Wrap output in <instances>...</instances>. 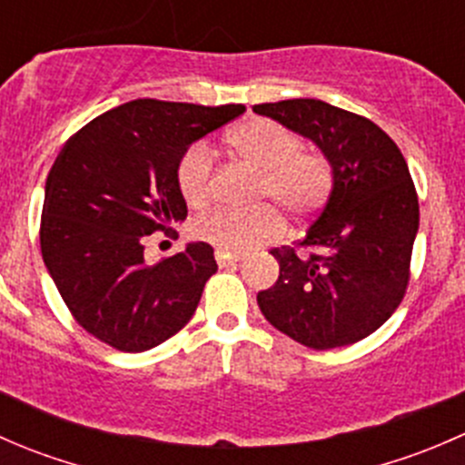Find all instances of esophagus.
<instances>
[{"label": "esophagus", "instance_id": "esophagus-1", "mask_svg": "<svg viewBox=\"0 0 465 465\" xmlns=\"http://www.w3.org/2000/svg\"><path fill=\"white\" fill-rule=\"evenodd\" d=\"M215 261H218L220 267H227V265H236V262H241L242 256L241 254H232V252L218 250V252H215Z\"/></svg>", "mask_w": 465, "mask_h": 465}]
</instances>
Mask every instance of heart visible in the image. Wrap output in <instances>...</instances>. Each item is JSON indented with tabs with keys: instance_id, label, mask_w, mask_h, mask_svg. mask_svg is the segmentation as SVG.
Masks as SVG:
<instances>
[{
	"instance_id": "obj_1",
	"label": "heart",
	"mask_w": 465,
	"mask_h": 465,
	"mask_svg": "<svg viewBox=\"0 0 465 465\" xmlns=\"http://www.w3.org/2000/svg\"><path fill=\"white\" fill-rule=\"evenodd\" d=\"M229 153L242 163L259 171L254 186V203L259 206L247 213L211 211L193 224L200 241L232 254H245L262 242L279 238L283 223L281 213L303 220L320 211L332 189V171L328 159L317 150L302 148V137L279 121L254 116L233 125L227 133ZM177 189L186 204L204 206L213 186V157L206 143H191L180 154L175 166Z\"/></svg>"
}]
</instances>
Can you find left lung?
Returning <instances> with one entry per match:
<instances>
[{"mask_svg": "<svg viewBox=\"0 0 465 465\" xmlns=\"http://www.w3.org/2000/svg\"><path fill=\"white\" fill-rule=\"evenodd\" d=\"M254 112L312 139L332 166V191L306 236L270 250L279 279L256 297L261 312L308 349L355 344L393 315L410 285L419 195L405 157L367 116L317 98Z\"/></svg>", "mask_w": 465, "mask_h": 465, "instance_id": "obj_1", "label": "left lung"}]
</instances>
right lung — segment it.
<instances>
[{"instance_id":"1","label":"right lung","mask_w":465,"mask_h":465,"mask_svg":"<svg viewBox=\"0 0 465 465\" xmlns=\"http://www.w3.org/2000/svg\"><path fill=\"white\" fill-rule=\"evenodd\" d=\"M245 105L137 98L83 125L46 177L40 250L64 306L112 349L142 353L193 317L218 265L209 242L148 265L145 236L186 218L180 154Z\"/></svg>"}]
</instances>
